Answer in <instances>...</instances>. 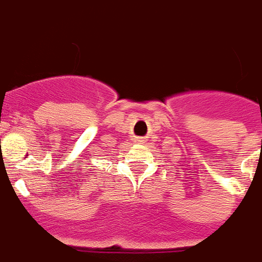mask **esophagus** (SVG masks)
<instances>
[{"mask_svg":"<svg viewBox=\"0 0 262 262\" xmlns=\"http://www.w3.org/2000/svg\"><path fill=\"white\" fill-rule=\"evenodd\" d=\"M137 141H142V140H137Z\"/></svg>","mask_w":262,"mask_h":262,"instance_id":"34e87169","label":"esophagus"}]
</instances>
